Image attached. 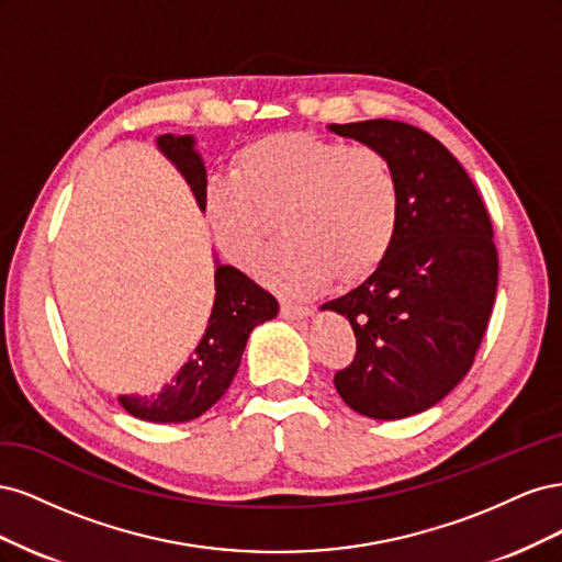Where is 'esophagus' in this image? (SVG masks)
Listing matches in <instances>:
<instances>
[{"instance_id": "34e87169", "label": "esophagus", "mask_w": 562, "mask_h": 562, "mask_svg": "<svg viewBox=\"0 0 562 562\" xmlns=\"http://www.w3.org/2000/svg\"><path fill=\"white\" fill-rule=\"evenodd\" d=\"M281 316L288 321H297V318H307L312 316V310L304 307V304L295 302H281Z\"/></svg>"}]
</instances>
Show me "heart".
<instances>
[{"mask_svg":"<svg viewBox=\"0 0 562 562\" xmlns=\"http://www.w3.org/2000/svg\"><path fill=\"white\" fill-rule=\"evenodd\" d=\"M213 241L234 267L250 269L281 217L291 241L269 250L258 274L307 295L337 271L353 281L386 258L401 225V184L380 149L302 131L244 145L232 178H213L203 196Z\"/></svg>","mask_w":562,"mask_h":562,"instance_id":"obj_1","label":"heart"}]
</instances>
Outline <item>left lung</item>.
<instances>
[{"instance_id": "1", "label": "left lung", "mask_w": 562, "mask_h": 562, "mask_svg": "<svg viewBox=\"0 0 562 562\" xmlns=\"http://www.w3.org/2000/svg\"><path fill=\"white\" fill-rule=\"evenodd\" d=\"M328 131L380 149L401 184L396 241L378 269L321 312L349 318L356 356L335 389L359 415L429 411L464 380L497 293L485 203L446 145L417 126L368 119Z\"/></svg>"}]
</instances>
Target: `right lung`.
<instances>
[{
    "instance_id": "1",
    "label": "right lung",
    "mask_w": 562,
    "mask_h": 562,
    "mask_svg": "<svg viewBox=\"0 0 562 562\" xmlns=\"http://www.w3.org/2000/svg\"><path fill=\"white\" fill-rule=\"evenodd\" d=\"M194 135L164 133L157 138L161 155L171 161L203 211L206 196V166L194 149ZM279 314V302L236 267L215 260V300L211 318L194 353L182 363L171 382L159 394H124L119 396L124 411L138 419L173 424L190 422L213 407L229 389L248 337L255 326Z\"/></svg>"
}]
</instances>
